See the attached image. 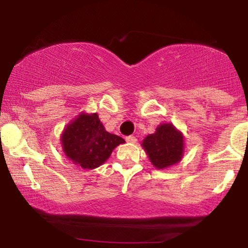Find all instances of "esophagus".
I'll list each match as a JSON object with an SVG mask.
<instances>
[{"instance_id": "34e87169", "label": "esophagus", "mask_w": 248, "mask_h": 248, "mask_svg": "<svg viewBox=\"0 0 248 248\" xmlns=\"http://www.w3.org/2000/svg\"><path fill=\"white\" fill-rule=\"evenodd\" d=\"M137 141H138V139L135 137H132V135H130V137L126 138V142H128V143H135Z\"/></svg>"}]
</instances>
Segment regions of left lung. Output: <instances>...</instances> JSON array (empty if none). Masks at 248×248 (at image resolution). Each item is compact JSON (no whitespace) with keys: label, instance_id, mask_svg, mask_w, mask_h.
Returning a JSON list of instances; mask_svg holds the SVG:
<instances>
[{"label":"left lung","instance_id":"left-lung-1","mask_svg":"<svg viewBox=\"0 0 248 248\" xmlns=\"http://www.w3.org/2000/svg\"><path fill=\"white\" fill-rule=\"evenodd\" d=\"M141 145L157 169H166L178 164L185 150L184 135L172 123L159 125L155 133L149 134Z\"/></svg>","mask_w":248,"mask_h":248}]
</instances>
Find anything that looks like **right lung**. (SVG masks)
<instances>
[{
  "instance_id": "add662e5",
  "label": "right lung",
  "mask_w": 248,
  "mask_h": 248,
  "mask_svg": "<svg viewBox=\"0 0 248 248\" xmlns=\"http://www.w3.org/2000/svg\"><path fill=\"white\" fill-rule=\"evenodd\" d=\"M122 143H125L123 139L105 130L97 113L82 111L64 127L61 134L64 155L83 169L99 167Z\"/></svg>"
}]
</instances>
